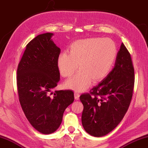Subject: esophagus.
<instances>
[{
  "instance_id": "34e87169",
  "label": "esophagus",
  "mask_w": 148,
  "mask_h": 148,
  "mask_svg": "<svg viewBox=\"0 0 148 148\" xmlns=\"http://www.w3.org/2000/svg\"><path fill=\"white\" fill-rule=\"evenodd\" d=\"M79 95H79L78 92H76H76L74 93L75 99H76V100H79Z\"/></svg>"
}]
</instances>
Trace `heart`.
Instances as JSON below:
<instances>
[{"label":"heart","instance_id":"obj_1","mask_svg":"<svg viewBox=\"0 0 148 148\" xmlns=\"http://www.w3.org/2000/svg\"><path fill=\"white\" fill-rule=\"evenodd\" d=\"M117 52L115 43L109 38L92 37L74 42L69 47V54L62 52L57 59L58 70L64 78L71 76L79 66L77 74L65 82L66 88L83 91L91 80H101L111 72Z\"/></svg>","mask_w":148,"mask_h":148}]
</instances>
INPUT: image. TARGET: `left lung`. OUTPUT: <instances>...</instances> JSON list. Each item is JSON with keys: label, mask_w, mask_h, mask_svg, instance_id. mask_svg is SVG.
<instances>
[{"label": "left lung", "mask_w": 148, "mask_h": 148, "mask_svg": "<svg viewBox=\"0 0 148 148\" xmlns=\"http://www.w3.org/2000/svg\"><path fill=\"white\" fill-rule=\"evenodd\" d=\"M134 85L130 54L121 44L111 72L79 99L84 105L82 123L86 132L95 137L105 136L116 127L130 105Z\"/></svg>", "instance_id": "1"}]
</instances>
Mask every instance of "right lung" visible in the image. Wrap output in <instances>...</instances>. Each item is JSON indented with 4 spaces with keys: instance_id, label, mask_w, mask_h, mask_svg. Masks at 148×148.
<instances>
[{
    "instance_id": "1",
    "label": "right lung",
    "mask_w": 148,
    "mask_h": 148,
    "mask_svg": "<svg viewBox=\"0 0 148 148\" xmlns=\"http://www.w3.org/2000/svg\"><path fill=\"white\" fill-rule=\"evenodd\" d=\"M52 33L40 34L26 45L18 64L19 100L28 121L39 132H55L63 113L74 99L71 90H52L60 81L57 59L60 49L54 43Z\"/></svg>"
}]
</instances>
